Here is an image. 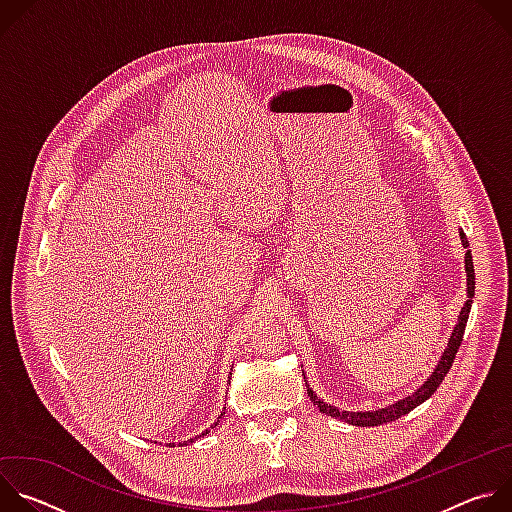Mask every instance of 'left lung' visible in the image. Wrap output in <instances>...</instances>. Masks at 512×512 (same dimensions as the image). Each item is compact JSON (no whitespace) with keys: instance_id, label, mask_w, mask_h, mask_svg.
I'll return each mask as SVG.
<instances>
[{"instance_id":"8db88e82","label":"left lung","mask_w":512,"mask_h":512,"mask_svg":"<svg viewBox=\"0 0 512 512\" xmlns=\"http://www.w3.org/2000/svg\"><path fill=\"white\" fill-rule=\"evenodd\" d=\"M460 239H462L464 249H468L470 243H468L464 231H460ZM464 261H466V294H468V300H466V304H464V308H462V312H460V316H458V324L454 326V332H452V336H450V340H448V348L444 350L440 362H437L435 371L431 373V377H429L415 393H411L409 397H405V399H401V401H397V403H393V405H387V407H383V409H373V411H344V409H338V407H334V405L324 403V401L310 389V385L306 383L310 401H312L314 405H318V409H320L322 413H326V415H330V417H334V419H342V421L352 423V425H360V427H375V425H383V423L395 421V419L403 417L405 413L413 411V409H415L417 405H421L423 401H427V399L437 391V387L442 385L444 377L448 375V371H450V367H452V362H454V358H456V352H458V348H460V344H462L464 330H466V322H468V316H470L472 298H474V285H476V281H474V279H476V277H474V263H472V253H470V249L466 251V259H464ZM304 379H306V375H304Z\"/></svg>"}]
</instances>
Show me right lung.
I'll return each instance as SVG.
<instances>
[{
  "label": "right lung",
  "instance_id": "1",
  "mask_svg": "<svg viewBox=\"0 0 512 512\" xmlns=\"http://www.w3.org/2000/svg\"><path fill=\"white\" fill-rule=\"evenodd\" d=\"M216 423H218V421H216ZM216 423H214V425H210V429H212V427H216ZM210 429H206V431H202V435H206V433H208V431H210ZM188 442H192V440H188ZM188 442H186V444H188ZM186 444H180V446H186Z\"/></svg>",
  "mask_w": 512,
  "mask_h": 512
}]
</instances>
